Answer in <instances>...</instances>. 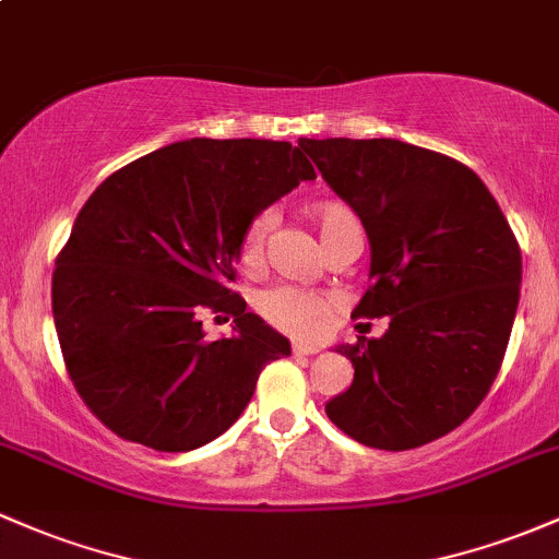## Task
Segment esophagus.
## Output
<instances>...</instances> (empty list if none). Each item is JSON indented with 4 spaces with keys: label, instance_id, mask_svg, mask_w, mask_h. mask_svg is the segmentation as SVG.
Returning <instances> with one entry per match:
<instances>
[{
    "label": "esophagus",
    "instance_id": "1",
    "mask_svg": "<svg viewBox=\"0 0 559 559\" xmlns=\"http://www.w3.org/2000/svg\"><path fill=\"white\" fill-rule=\"evenodd\" d=\"M317 352H320V346L304 344V341H296V344H293V354H296V357H309V354H317Z\"/></svg>",
    "mask_w": 559,
    "mask_h": 559
}]
</instances>
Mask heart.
Returning <instances> with one entry per match:
<instances>
[{"instance_id":"b5f03b06","label":"heart","mask_w":559,"mask_h":559,"mask_svg":"<svg viewBox=\"0 0 559 559\" xmlns=\"http://www.w3.org/2000/svg\"><path fill=\"white\" fill-rule=\"evenodd\" d=\"M311 221L317 224L328 253L346 242H362V226H359L357 213L346 205L344 200H320L309 205ZM272 229V215L261 213L245 229L239 239V263L245 269H258L263 263V250H266V237ZM258 311L269 325L282 333L301 335V338H314L328 328L330 320V298L314 290L293 285L269 287L258 296Z\"/></svg>"}]
</instances>
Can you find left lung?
<instances>
[{
	"mask_svg": "<svg viewBox=\"0 0 559 559\" xmlns=\"http://www.w3.org/2000/svg\"><path fill=\"white\" fill-rule=\"evenodd\" d=\"M298 146L368 234L373 285L354 317H389L381 338L335 346L354 381L328 418L368 448H421L496 381L520 304L518 239L488 186L445 154L394 138Z\"/></svg>",
	"mask_w": 559,
	"mask_h": 559,
	"instance_id": "left-lung-1",
	"label": "left lung"
}]
</instances>
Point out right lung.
<instances>
[{
	"instance_id": "obj_1",
	"label": "right lung",
	"mask_w": 559,
	"mask_h": 559,
	"mask_svg": "<svg viewBox=\"0 0 559 559\" xmlns=\"http://www.w3.org/2000/svg\"><path fill=\"white\" fill-rule=\"evenodd\" d=\"M314 178L287 141L191 138L90 194L56 261L52 317L76 392L114 435L183 453L242 416L290 341L229 290L239 239L261 210ZM205 313L234 316L233 338L207 342Z\"/></svg>"
}]
</instances>
